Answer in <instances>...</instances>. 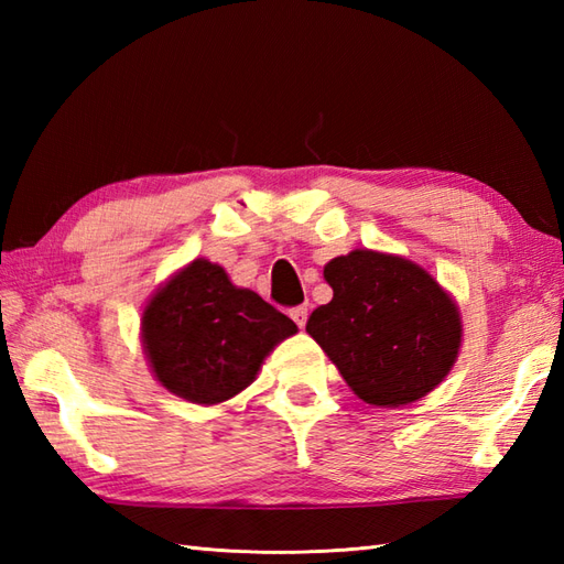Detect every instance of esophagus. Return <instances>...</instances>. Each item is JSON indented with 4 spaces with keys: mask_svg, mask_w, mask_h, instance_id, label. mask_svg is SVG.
I'll return each mask as SVG.
<instances>
[{
    "mask_svg": "<svg viewBox=\"0 0 564 564\" xmlns=\"http://www.w3.org/2000/svg\"><path fill=\"white\" fill-rule=\"evenodd\" d=\"M307 315H310V307H307V305H297V307H293V310H291V317L295 319V325L301 327V329L305 327Z\"/></svg>",
    "mask_w": 564,
    "mask_h": 564,
    "instance_id": "esophagus-1",
    "label": "esophagus"
}]
</instances>
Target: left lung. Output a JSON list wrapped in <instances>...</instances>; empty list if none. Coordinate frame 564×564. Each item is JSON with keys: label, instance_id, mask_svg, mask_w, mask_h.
Listing matches in <instances>:
<instances>
[{"label": "left lung", "instance_id": "1", "mask_svg": "<svg viewBox=\"0 0 564 564\" xmlns=\"http://www.w3.org/2000/svg\"><path fill=\"white\" fill-rule=\"evenodd\" d=\"M332 301L307 319L313 337L358 400L404 406L426 398L458 361V303L416 261L354 249L325 267Z\"/></svg>", "mask_w": 564, "mask_h": 564}]
</instances>
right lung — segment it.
<instances>
[{
	"label": "right lung",
	"instance_id": "obj_1",
	"mask_svg": "<svg viewBox=\"0 0 564 564\" xmlns=\"http://www.w3.org/2000/svg\"><path fill=\"white\" fill-rule=\"evenodd\" d=\"M297 332L261 295L237 289L208 259L174 271L140 317V341L154 380L194 404H220L249 388L267 358Z\"/></svg>",
	"mask_w": 564,
	"mask_h": 564
}]
</instances>
